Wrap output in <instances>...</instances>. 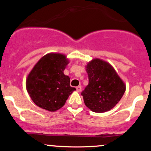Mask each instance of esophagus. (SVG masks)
<instances>
[{
    "label": "esophagus",
    "mask_w": 151,
    "mask_h": 151,
    "mask_svg": "<svg viewBox=\"0 0 151 151\" xmlns=\"http://www.w3.org/2000/svg\"><path fill=\"white\" fill-rule=\"evenodd\" d=\"M76 89H77V91H78V92H80V91H81V86H78L76 87Z\"/></svg>",
    "instance_id": "obj_1"
}]
</instances>
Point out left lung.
I'll use <instances>...</instances> for the list:
<instances>
[{"label": "left lung", "instance_id": "8db88e82", "mask_svg": "<svg viewBox=\"0 0 151 151\" xmlns=\"http://www.w3.org/2000/svg\"><path fill=\"white\" fill-rule=\"evenodd\" d=\"M89 84L81 92L84 104L90 110L103 113L114 108L126 91V85L108 62L93 59L87 64Z\"/></svg>", "mask_w": 151, "mask_h": 151}]
</instances>
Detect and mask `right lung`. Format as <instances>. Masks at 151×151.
<instances>
[{"mask_svg": "<svg viewBox=\"0 0 151 151\" xmlns=\"http://www.w3.org/2000/svg\"><path fill=\"white\" fill-rule=\"evenodd\" d=\"M69 60L65 55L49 53L37 62L26 79V89L37 106L55 111L65 105L76 89L64 70Z\"/></svg>", "mask_w": 151, "mask_h": 151, "instance_id": "1", "label": "right lung"}]
</instances>
